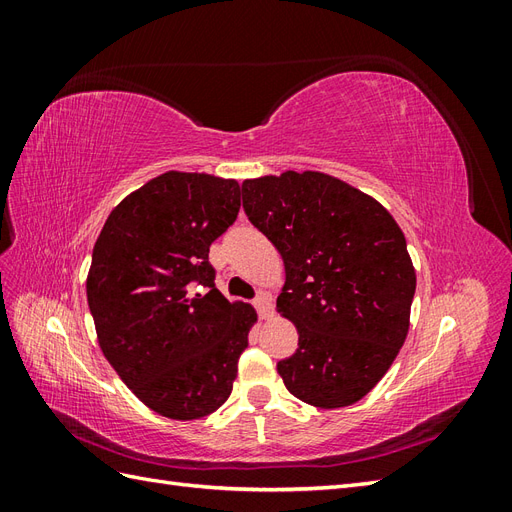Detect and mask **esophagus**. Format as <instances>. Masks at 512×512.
<instances>
[{
    "label": "esophagus",
    "mask_w": 512,
    "mask_h": 512,
    "mask_svg": "<svg viewBox=\"0 0 512 512\" xmlns=\"http://www.w3.org/2000/svg\"><path fill=\"white\" fill-rule=\"evenodd\" d=\"M254 307H256V312H258V316L260 318H271L273 316V303H271V297L267 292H260L258 297L254 299Z\"/></svg>",
    "instance_id": "esophagus-1"
}]
</instances>
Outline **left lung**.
<instances>
[{"label": "left lung", "instance_id": "8db88e82", "mask_svg": "<svg viewBox=\"0 0 512 512\" xmlns=\"http://www.w3.org/2000/svg\"><path fill=\"white\" fill-rule=\"evenodd\" d=\"M241 194L284 258L277 312L299 331L277 374L309 406L356 404L408 335L416 273L404 232L378 200L316 170L245 179Z\"/></svg>", "mask_w": 512, "mask_h": 512}]
</instances>
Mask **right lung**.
Here are the masks:
<instances>
[{
	"label": "right lung",
	"mask_w": 512,
	"mask_h": 512,
	"mask_svg": "<svg viewBox=\"0 0 512 512\" xmlns=\"http://www.w3.org/2000/svg\"><path fill=\"white\" fill-rule=\"evenodd\" d=\"M239 207L235 179L168 170L121 200L91 254L87 303L106 361L147 408L175 421L230 397L256 322L252 305L215 288L209 262Z\"/></svg>",
	"instance_id": "right-lung-1"
}]
</instances>
